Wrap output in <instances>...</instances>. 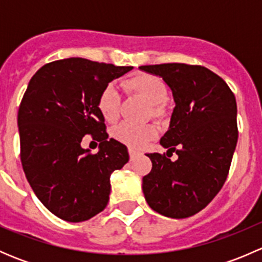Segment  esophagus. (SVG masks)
Listing matches in <instances>:
<instances>
[{"instance_id": "esophagus-1", "label": "esophagus", "mask_w": 262, "mask_h": 262, "mask_svg": "<svg viewBox=\"0 0 262 262\" xmlns=\"http://www.w3.org/2000/svg\"><path fill=\"white\" fill-rule=\"evenodd\" d=\"M129 157H130V160H134V158L138 157L139 155H141V152H138V150L133 149V148H129Z\"/></svg>"}]
</instances>
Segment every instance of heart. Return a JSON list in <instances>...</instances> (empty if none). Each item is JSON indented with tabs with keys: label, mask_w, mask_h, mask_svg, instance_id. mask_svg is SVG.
Masks as SVG:
<instances>
[{
	"label": "heart",
	"mask_w": 262,
	"mask_h": 262,
	"mask_svg": "<svg viewBox=\"0 0 262 262\" xmlns=\"http://www.w3.org/2000/svg\"><path fill=\"white\" fill-rule=\"evenodd\" d=\"M123 87L128 92L137 94L150 105V113L155 116L162 115L163 102L167 100V87L162 80L148 73H138L126 78ZM97 109L106 121H115L120 112V94L113 84H107L101 90L97 99ZM158 129L155 124L136 125L130 123H121L116 125L112 136L119 143L130 148H142L148 142L155 139Z\"/></svg>",
	"instance_id": "1"
}]
</instances>
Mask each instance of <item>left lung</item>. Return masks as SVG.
Returning a JSON list of instances; mask_svg holds the SVG:
<instances>
[{"instance_id":"8db88e82","label":"left lung","mask_w":262,"mask_h":262,"mask_svg":"<svg viewBox=\"0 0 262 262\" xmlns=\"http://www.w3.org/2000/svg\"><path fill=\"white\" fill-rule=\"evenodd\" d=\"M172 91L175 107L160 143L168 156L148 153L152 170L143 178L144 198L155 212L187 218L214 199L228 176L236 149L237 104L223 78L202 66H142ZM176 151L178 160L168 157Z\"/></svg>"}]
</instances>
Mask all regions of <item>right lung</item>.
<instances>
[{
    "instance_id": "1",
    "label": "right lung",
    "mask_w": 262,
    "mask_h": 262,
    "mask_svg": "<svg viewBox=\"0 0 262 262\" xmlns=\"http://www.w3.org/2000/svg\"><path fill=\"white\" fill-rule=\"evenodd\" d=\"M132 68L67 58L43 66L29 82L17 114L21 163L38 199L63 221L102 212L110 175L129 161L126 147L107 139L97 99ZM86 134L100 142L95 155L80 147Z\"/></svg>"
}]
</instances>
